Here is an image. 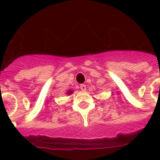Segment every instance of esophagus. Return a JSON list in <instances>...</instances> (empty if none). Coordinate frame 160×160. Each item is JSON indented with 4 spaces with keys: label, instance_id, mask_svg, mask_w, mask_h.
Returning <instances> with one entry per match:
<instances>
[{
    "label": "esophagus",
    "instance_id": "esophagus-1",
    "mask_svg": "<svg viewBox=\"0 0 160 160\" xmlns=\"http://www.w3.org/2000/svg\"><path fill=\"white\" fill-rule=\"evenodd\" d=\"M80 88L81 90H86V85H84V84H81V85H80Z\"/></svg>",
    "mask_w": 160,
    "mask_h": 160
}]
</instances>
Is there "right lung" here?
Segmentation results:
<instances>
[{
  "label": "right lung",
  "mask_w": 160,
  "mask_h": 160,
  "mask_svg": "<svg viewBox=\"0 0 160 160\" xmlns=\"http://www.w3.org/2000/svg\"><path fill=\"white\" fill-rule=\"evenodd\" d=\"M71 93H72V91H68V95H70V94H71Z\"/></svg>",
  "instance_id": "add662e5"
}]
</instances>
